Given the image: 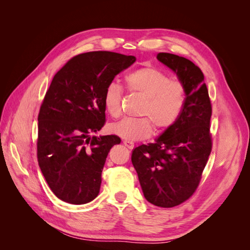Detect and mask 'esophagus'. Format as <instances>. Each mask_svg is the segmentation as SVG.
<instances>
[{
    "label": "esophagus",
    "instance_id": "obj_1",
    "mask_svg": "<svg viewBox=\"0 0 250 250\" xmlns=\"http://www.w3.org/2000/svg\"><path fill=\"white\" fill-rule=\"evenodd\" d=\"M123 144L128 149H133L134 148V144L132 142H130V141L125 140V141H123Z\"/></svg>",
    "mask_w": 250,
    "mask_h": 250
}]
</instances>
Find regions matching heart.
I'll list each match as a JSON object with an SVG mask.
<instances>
[{
	"instance_id": "obj_1",
	"label": "heart",
	"mask_w": 250,
	"mask_h": 250,
	"mask_svg": "<svg viewBox=\"0 0 250 250\" xmlns=\"http://www.w3.org/2000/svg\"><path fill=\"white\" fill-rule=\"evenodd\" d=\"M125 85L130 93L144 99L140 119H123L109 126V131L124 140L135 142L149 138L153 125L158 131L168 129L177 122L185 107L187 89L180 80L155 66H143L125 77ZM104 107L117 119L121 115L122 92L116 83H109L103 95Z\"/></svg>"
}]
</instances>
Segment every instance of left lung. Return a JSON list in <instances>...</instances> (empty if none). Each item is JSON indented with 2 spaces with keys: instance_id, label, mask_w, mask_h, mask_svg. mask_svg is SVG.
<instances>
[{
  "instance_id": "8db88e82",
  "label": "left lung",
  "mask_w": 250,
  "mask_h": 250,
  "mask_svg": "<svg viewBox=\"0 0 250 250\" xmlns=\"http://www.w3.org/2000/svg\"><path fill=\"white\" fill-rule=\"evenodd\" d=\"M157 59L185 84V107L155 143L133 150L131 162L145 198L156 207L173 208L192 197L199 186L213 147L211 104L199 66L170 53H158Z\"/></svg>"
}]
</instances>
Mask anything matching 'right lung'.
Masks as SVG:
<instances>
[{"label":"right lung","instance_id":"obj_1","mask_svg":"<svg viewBox=\"0 0 250 250\" xmlns=\"http://www.w3.org/2000/svg\"><path fill=\"white\" fill-rule=\"evenodd\" d=\"M135 62L109 51L72 57L48 88L39 113L37 162L52 192L72 204L94 200L118 135L90 137L105 122L103 95L116 75Z\"/></svg>","mask_w":250,"mask_h":250}]
</instances>
